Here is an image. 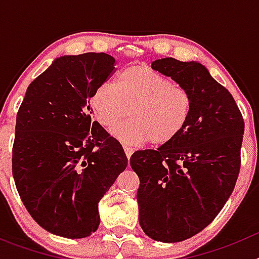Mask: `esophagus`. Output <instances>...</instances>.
<instances>
[{
	"instance_id": "34e87169",
	"label": "esophagus",
	"mask_w": 259,
	"mask_h": 259,
	"mask_svg": "<svg viewBox=\"0 0 259 259\" xmlns=\"http://www.w3.org/2000/svg\"><path fill=\"white\" fill-rule=\"evenodd\" d=\"M134 152H135V150L132 149V148H130V146H124V153H125V155H127L128 159L131 158L132 153H134Z\"/></svg>"
}]
</instances>
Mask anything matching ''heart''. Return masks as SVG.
Wrapping results in <instances>:
<instances>
[{
  "instance_id": "heart-1",
  "label": "heart",
  "mask_w": 259,
  "mask_h": 259,
  "mask_svg": "<svg viewBox=\"0 0 259 259\" xmlns=\"http://www.w3.org/2000/svg\"><path fill=\"white\" fill-rule=\"evenodd\" d=\"M97 120L111 127L131 114V120L111 128L116 140L130 146L152 141L164 145L179 136L189 122L193 98L188 89L148 66H131L104 83L91 98Z\"/></svg>"
}]
</instances>
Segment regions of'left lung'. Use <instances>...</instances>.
Returning a JSON list of instances; mask_svg holds the SVG:
<instances>
[{
    "label": "left lung",
    "instance_id": "obj_1",
    "mask_svg": "<svg viewBox=\"0 0 259 259\" xmlns=\"http://www.w3.org/2000/svg\"><path fill=\"white\" fill-rule=\"evenodd\" d=\"M153 70L188 89L187 127L157 150H139L130 163L140 179L139 222L155 241L179 242L207 227L232 193L240 171L244 120L227 89L197 61L162 58Z\"/></svg>",
    "mask_w": 259,
    "mask_h": 259
}]
</instances>
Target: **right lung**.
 Listing matches in <instances>:
<instances>
[{
    "label": "right lung",
    "instance_id": "1",
    "mask_svg": "<svg viewBox=\"0 0 259 259\" xmlns=\"http://www.w3.org/2000/svg\"><path fill=\"white\" fill-rule=\"evenodd\" d=\"M114 63L105 53L58 57L29 84L18 111L15 185L32 218L57 236L97 231L98 202L127 167L119 141L91 119L89 98Z\"/></svg>",
    "mask_w": 259,
    "mask_h": 259
}]
</instances>
